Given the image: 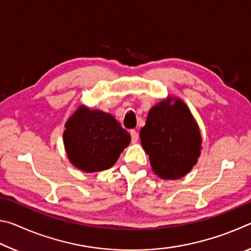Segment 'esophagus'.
I'll use <instances>...</instances> for the list:
<instances>
[{"instance_id":"34e87169","label":"esophagus","mask_w":251,"mask_h":251,"mask_svg":"<svg viewBox=\"0 0 251 251\" xmlns=\"http://www.w3.org/2000/svg\"><path fill=\"white\" fill-rule=\"evenodd\" d=\"M130 136H131V142L133 143H137L138 141V133L135 129L130 130Z\"/></svg>"}]
</instances>
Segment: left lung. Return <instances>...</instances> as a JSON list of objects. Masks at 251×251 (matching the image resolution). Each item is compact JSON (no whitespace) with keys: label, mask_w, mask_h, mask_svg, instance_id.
Wrapping results in <instances>:
<instances>
[{"label":"left lung","mask_w":251,"mask_h":251,"mask_svg":"<svg viewBox=\"0 0 251 251\" xmlns=\"http://www.w3.org/2000/svg\"><path fill=\"white\" fill-rule=\"evenodd\" d=\"M139 136L152 172L161 179L186 176L201 156V129L188 106L175 96L152 106Z\"/></svg>","instance_id":"8db88e82"}]
</instances>
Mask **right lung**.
Instances as JSON below:
<instances>
[{"label":"right lung","instance_id":"1","mask_svg":"<svg viewBox=\"0 0 251 251\" xmlns=\"http://www.w3.org/2000/svg\"><path fill=\"white\" fill-rule=\"evenodd\" d=\"M63 141L73 166L96 173L116 163L129 145L130 135L110 114L80 105L65 123Z\"/></svg>","mask_w":251,"mask_h":251}]
</instances>
